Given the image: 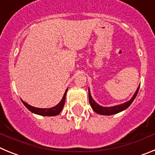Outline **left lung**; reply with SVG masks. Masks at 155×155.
<instances>
[{"mask_svg": "<svg viewBox=\"0 0 155 155\" xmlns=\"http://www.w3.org/2000/svg\"><path fill=\"white\" fill-rule=\"evenodd\" d=\"M139 88L140 86L137 87L136 92H135V94L133 95L132 98H131L130 101H128V102H124V103L123 104H120V105H115V106H111V107H103V106L98 105L97 102H94V100L93 99L92 97H91V95L89 88H88V96H89L90 105H91L93 110H94L95 113H98V114L105 115V116H110V115L116 114V113H120V112H122V111L125 110L126 109H127V108L131 105V103L133 102L134 98H136L137 94L138 93V91H139Z\"/></svg>", "mask_w": 155, "mask_h": 155, "instance_id": "8db88e82", "label": "left lung"}]
</instances>
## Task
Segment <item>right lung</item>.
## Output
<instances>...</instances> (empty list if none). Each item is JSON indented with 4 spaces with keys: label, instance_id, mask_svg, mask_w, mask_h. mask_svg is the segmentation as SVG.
Segmentation results:
<instances>
[{
    "label": "right lung",
    "instance_id": "right-lung-1",
    "mask_svg": "<svg viewBox=\"0 0 155 155\" xmlns=\"http://www.w3.org/2000/svg\"><path fill=\"white\" fill-rule=\"evenodd\" d=\"M67 91H68V88L65 91L64 96H63L62 99L59 104H57L56 106L54 107L50 108V109H41V108H35L31 106V105H28L26 102H25L23 100H21L23 102V104L25 105V106L27 108L29 111H31V113H35L37 115H40V116H57L58 114H60L61 111H62L63 108H64V103H65V98H66V94H67Z\"/></svg>",
    "mask_w": 155,
    "mask_h": 155
}]
</instances>
